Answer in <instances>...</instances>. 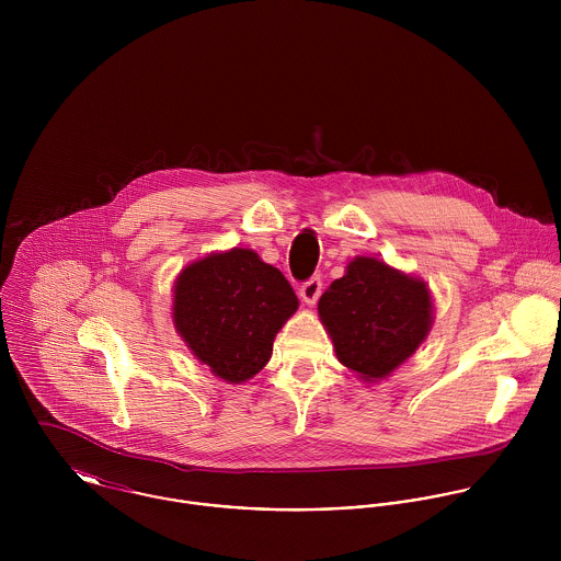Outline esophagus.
Wrapping results in <instances>:
<instances>
[{
	"instance_id": "esophagus-1",
	"label": "esophagus",
	"mask_w": 561,
	"mask_h": 561,
	"mask_svg": "<svg viewBox=\"0 0 561 561\" xmlns=\"http://www.w3.org/2000/svg\"><path fill=\"white\" fill-rule=\"evenodd\" d=\"M321 296V280L320 276H313V278H309L302 287H300V298L307 302V305H316L318 302V298Z\"/></svg>"
}]
</instances>
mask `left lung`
I'll use <instances>...</instances> for the list:
<instances>
[{
    "mask_svg": "<svg viewBox=\"0 0 561 561\" xmlns=\"http://www.w3.org/2000/svg\"><path fill=\"white\" fill-rule=\"evenodd\" d=\"M318 311L339 363L365 382L391 376L434 321L427 285L374 256L352 259L321 294Z\"/></svg>",
    "mask_w": 561,
    "mask_h": 561,
    "instance_id": "left-lung-1",
    "label": "left lung"
}]
</instances>
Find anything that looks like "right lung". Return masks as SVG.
Here are the masks:
<instances>
[{
	"instance_id": "add662e5",
	"label": "right lung",
	"mask_w": 561,
	"mask_h": 561,
	"mask_svg": "<svg viewBox=\"0 0 561 561\" xmlns=\"http://www.w3.org/2000/svg\"><path fill=\"white\" fill-rule=\"evenodd\" d=\"M296 309L289 280L250 248L190 263L176 276L172 296L176 332L229 385L250 380L267 365L276 332Z\"/></svg>"
}]
</instances>
